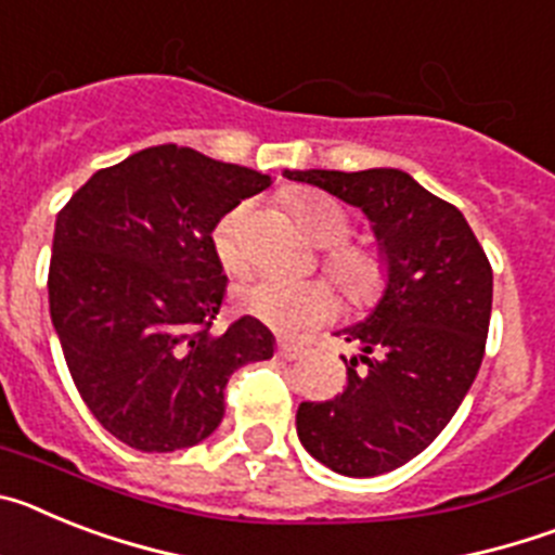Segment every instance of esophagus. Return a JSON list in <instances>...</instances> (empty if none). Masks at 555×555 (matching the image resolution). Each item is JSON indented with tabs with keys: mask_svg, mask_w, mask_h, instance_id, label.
Instances as JSON below:
<instances>
[{
	"mask_svg": "<svg viewBox=\"0 0 555 555\" xmlns=\"http://www.w3.org/2000/svg\"><path fill=\"white\" fill-rule=\"evenodd\" d=\"M278 352H281L283 358H288V361H294V358H300L302 352H306V347L294 345V341H278Z\"/></svg>",
	"mask_w": 555,
	"mask_h": 555,
	"instance_id": "34e87169",
	"label": "esophagus"
}]
</instances>
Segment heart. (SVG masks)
I'll return each mask as SVG.
<instances>
[{"label":"heart","instance_id":"obj_1","mask_svg":"<svg viewBox=\"0 0 555 555\" xmlns=\"http://www.w3.org/2000/svg\"><path fill=\"white\" fill-rule=\"evenodd\" d=\"M294 217L322 247V267L352 302L372 300L386 281L380 253L364 244L345 242L352 219L341 203L325 194H300ZM249 205L230 208L214 228V253L228 272H242L249 263L247 247ZM235 308L278 331H302L327 322L336 313V297L325 281H286L278 274H258L233 294Z\"/></svg>","mask_w":555,"mask_h":555}]
</instances>
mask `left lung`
I'll use <instances>...</instances> for the list:
<instances>
[{"label": "left lung", "instance_id": "1", "mask_svg": "<svg viewBox=\"0 0 555 555\" xmlns=\"http://www.w3.org/2000/svg\"><path fill=\"white\" fill-rule=\"evenodd\" d=\"M370 217L389 283L366 322L338 336L347 389L300 403L302 448L338 475L372 478L403 467L453 420L487 350L492 267L473 228L400 169L286 171Z\"/></svg>", "mask_w": 555, "mask_h": 555}]
</instances>
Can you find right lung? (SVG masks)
I'll return each mask as SVG.
<instances>
[{"instance_id":"1","label":"right lung","mask_w":555,"mask_h":555,"mask_svg":"<svg viewBox=\"0 0 555 555\" xmlns=\"http://www.w3.org/2000/svg\"><path fill=\"white\" fill-rule=\"evenodd\" d=\"M272 183L247 166L160 144L100 169L57 214L49 313L77 391L141 453L208 439L238 366L272 358L253 317L214 333L228 278L214 228Z\"/></svg>"}]
</instances>
